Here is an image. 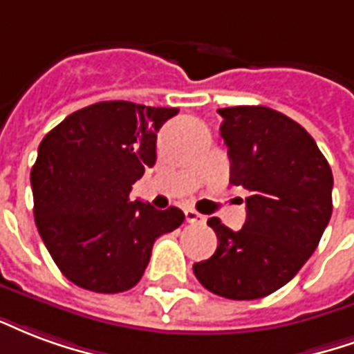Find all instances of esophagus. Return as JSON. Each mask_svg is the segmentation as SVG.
I'll return each instance as SVG.
<instances>
[{
	"label": "esophagus",
	"instance_id": "1",
	"mask_svg": "<svg viewBox=\"0 0 354 354\" xmlns=\"http://www.w3.org/2000/svg\"><path fill=\"white\" fill-rule=\"evenodd\" d=\"M185 216H187V223L190 224H205V216L200 215L194 209H187V211H185Z\"/></svg>",
	"mask_w": 354,
	"mask_h": 354
}]
</instances>
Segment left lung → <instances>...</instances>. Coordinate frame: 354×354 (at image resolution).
Returning a JSON list of instances; mask_svg holds the SVG:
<instances>
[{"instance_id":"1","label":"left lung","mask_w":354,"mask_h":354,"mask_svg":"<svg viewBox=\"0 0 354 354\" xmlns=\"http://www.w3.org/2000/svg\"><path fill=\"white\" fill-rule=\"evenodd\" d=\"M230 183L249 190L247 218L230 230L209 218L218 247L194 275L228 300H257L286 285L321 241L332 216L334 177L315 139L264 105L218 109Z\"/></svg>"}]
</instances>
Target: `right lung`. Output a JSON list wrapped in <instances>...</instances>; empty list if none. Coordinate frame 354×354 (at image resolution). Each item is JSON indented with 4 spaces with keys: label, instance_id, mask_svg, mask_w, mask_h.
<instances>
[{
    "label": "right lung",
    "instance_id": "1",
    "mask_svg": "<svg viewBox=\"0 0 354 354\" xmlns=\"http://www.w3.org/2000/svg\"><path fill=\"white\" fill-rule=\"evenodd\" d=\"M174 107L100 102L71 113L41 141L32 167L33 216L60 272L81 288L136 286L156 237L185 213L130 202L131 185L156 162V133Z\"/></svg>",
    "mask_w": 354,
    "mask_h": 354
}]
</instances>
